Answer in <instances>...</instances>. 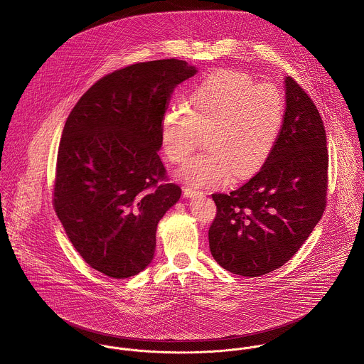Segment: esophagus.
<instances>
[{"label":"esophagus","instance_id":"1","mask_svg":"<svg viewBox=\"0 0 364 364\" xmlns=\"http://www.w3.org/2000/svg\"><path fill=\"white\" fill-rule=\"evenodd\" d=\"M200 194H203V191L199 190V188H196V187H186L184 188V196H186L191 198V196H198Z\"/></svg>","mask_w":364,"mask_h":364}]
</instances>
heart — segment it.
<instances>
[{"instance_id": "obj_1", "label": "heart", "mask_w": 364, "mask_h": 364, "mask_svg": "<svg viewBox=\"0 0 364 364\" xmlns=\"http://www.w3.org/2000/svg\"><path fill=\"white\" fill-rule=\"evenodd\" d=\"M191 111L171 104L165 111L161 139L173 164H183L205 133L206 149L178 171L190 186H216L231 174L251 176L272 155L285 119V101L270 83H256L237 70H218L196 85Z\"/></svg>"}]
</instances>
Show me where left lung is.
Here are the masks:
<instances>
[{
    "mask_svg": "<svg viewBox=\"0 0 364 364\" xmlns=\"http://www.w3.org/2000/svg\"><path fill=\"white\" fill-rule=\"evenodd\" d=\"M285 119L262 168L230 194H212L209 247L225 270L257 277L287 263L327 205L328 149L321 116L306 91L285 77Z\"/></svg>",
    "mask_w": 364,
    "mask_h": 364,
    "instance_id": "obj_1",
    "label": "left lung"
}]
</instances>
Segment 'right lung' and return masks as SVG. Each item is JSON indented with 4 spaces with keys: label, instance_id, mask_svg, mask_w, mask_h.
Instances as JSON below:
<instances>
[{
    "label": "right lung",
    "instance_id": "1",
    "mask_svg": "<svg viewBox=\"0 0 364 364\" xmlns=\"http://www.w3.org/2000/svg\"><path fill=\"white\" fill-rule=\"evenodd\" d=\"M196 73L174 58L124 66L92 84L66 119L53 205L75 250L108 277L151 263L158 223L181 196L158 155L161 126L174 87Z\"/></svg>",
    "mask_w": 364,
    "mask_h": 364
}]
</instances>
